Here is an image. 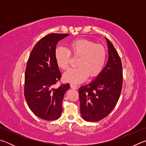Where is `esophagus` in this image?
Listing matches in <instances>:
<instances>
[{
	"label": "esophagus",
	"instance_id": "1",
	"mask_svg": "<svg viewBox=\"0 0 146 146\" xmlns=\"http://www.w3.org/2000/svg\"><path fill=\"white\" fill-rule=\"evenodd\" d=\"M70 86H71V88L74 89V90H76V89H77V86H76L75 85V84H71Z\"/></svg>",
	"mask_w": 146,
	"mask_h": 146
}]
</instances>
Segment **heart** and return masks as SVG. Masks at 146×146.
Segmentation results:
<instances>
[{
    "mask_svg": "<svg viewBox=\"0 0 146 146\" xmlns=\"http://www.w3.org/2000/svg\"><path fill=\"white\" fill-rule=\"evenodd\" d=\"M79 57L78 67L69 70L64 73V79L72 84H79L89 77L97 76L105 65L107 51L102 44H95L86 39L71 42L68 49L56 48L55 53L56 62L62 70H67L70 64V55Z\"/></svg>",
    "mask_w": 146,
    "mask_h": 146,
    "instance_id": "obj_1",
    "label": "heart"
}]
</instances>
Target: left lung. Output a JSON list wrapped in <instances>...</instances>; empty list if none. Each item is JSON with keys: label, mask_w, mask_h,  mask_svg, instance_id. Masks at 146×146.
I'll return each instance as SVG.
<instances>
[{"label": "left lung", "mask_w": 146, "mask_h": 146, "mask_svg": "<svg viewBox=\"0 0 146 146\" xmlns=\"http://www.w3.org/2000/svg\"><path fill=\"white\" fill-rule=\"evenodd\" d=\"M109 57L105 68L92 82L78 90L80 113L88 122H98L112 111L122 88V62L113 44L106 38Z\"/></svg>", "instance_id": "obj_1"}]
</instances>
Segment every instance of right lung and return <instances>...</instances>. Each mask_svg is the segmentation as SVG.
<instances>
[{
  "label": "right lung",
  "instance_id": "right-lung-1",
  "mask_svg": "<svg viewBox=\"0 0 146 146\" xmlns=\"http://www.w3.org/2000/svg\"><path fill=\"white\" fill-rule=\"evenodd\" d=\"M68 33H50L44 36L32 49L27 62L24 80V97L29 108L42 119L54 120L62 112L64 94L70 84L53 88L61 78L55 53L58 42Z\"/></svg>",
  "mask_w": 146,
  "mask_h": 146
}]
</instances>
